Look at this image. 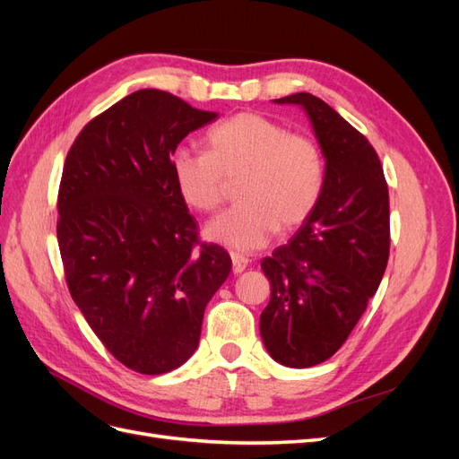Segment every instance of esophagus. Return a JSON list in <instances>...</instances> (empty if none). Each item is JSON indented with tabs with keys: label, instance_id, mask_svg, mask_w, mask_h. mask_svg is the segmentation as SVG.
<instances>
[{
	"label": "esophagus",
	"instance_id": "esophagus-1",
	"mask_svg": "<svg viewBox=\"0 0 459 459\" xmlns=\"http://www.w3.org/2000/svg\"><path fill=\"white\" fill-rule=\"evenodd\" d=\"M231 262H233V273H243L245 268L248 266V258L238 253H231Z\"/></svg>",
	"mask_w": 459,
	"mask_h": 459
}]
</instances>
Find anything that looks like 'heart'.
I'll use <instances>...</instances> for the list:
<instances>
[{"label":"heart","mask_w":459,"mask_h":459,"mask_svg":"<svg viewBox=\"0 0 459 459\" xmlns=\"http://www.w3.org/2000/svg\"><path fill=\"white\" fill-rule=\"evenodd\" d=\"M208 151L178 147L170 170L179 197L216 212L228 182L239 179L238 206L206 226V238L235 251L266 247L277 230H295L314 212L325 182L319 145L260 113H239L206 132Z\"/></svg>","instance_id":"b5f03b06"}]
</instances>
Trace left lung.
Masks as SVG:
<instances>
[{"label": "left lung", "instance_id": "left-lung-1", "mask_svg": "<svg viewBox=\"0 0 459 459\" xmlns=\"http://www.w3.org/2000/svg\"><path fill=\"white\" fill-rule=\"evenodd\" d=\"M273 101L308 115L325 182L308 220L262 260L272 295L260 335L275 362L312 368L349 339L383 280L391 247L388 189L377 152L335 108L312 93Z\"/></svg>", "mask_w": 459, "mask_h": 459}]
</instances>
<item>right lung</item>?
I'll use <instances>...</instances> for the list:
<instances>
[{"label":"right lung","instance_id":"add662e5","mask_svg":"<svg viewBox=\"0 0 459 459\" xmlns=\"http://www.w3.org/2000/svg\"><path fill=\"white\" fill-rule=\"evenodd\" d=\"M216 118L140 90L88 122L65 160L57 239L68 290L105 349L137 373L187 362L231 272L224 248L199 243L170 170L179 142Z\"/></svg>","mask_w":459,"mask_h":459}]
</instances>
